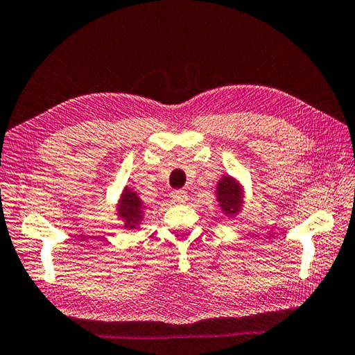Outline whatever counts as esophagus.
<instances>
[{
	"instance_id": "1",
	"label": "esophagus",
	"mask_w": 355,
	"mask_h": 355,
	"mask_svg": "<svg viewBox=\"0 0 355 355\" xmlns=\"http://www.w3.org/2000/svg\"><path fill=\"white\" fill-rule=\"evenodd\" d=\"M187 191L185 190H176V191H173V195H171V199L175 200V202H178V204H182V202H185L187 200Z\"/></svg>"
}]
</instances>
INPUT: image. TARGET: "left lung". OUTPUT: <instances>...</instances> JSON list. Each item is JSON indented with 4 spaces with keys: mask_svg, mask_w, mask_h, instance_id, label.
Returning a JSON list of instances; mask_svg holds the SVG:
<instances>
[{
    "mask_svg": "<svg viewBox=\"0 0 355 355\" xmlns=\"http://www.w3.org/2000/svg\"><path fill=\"white\" fill-rule=\"evenodd\" d=\"M244 190L235 178L225 175L216 187V200L220 211L227 216H236L243 209Z\"/></svg>",
    "mask_w": 355,
    "mask_h": 355,
    "instance_id": "obj_1",
    "label": "left lung"
}]
</instances>
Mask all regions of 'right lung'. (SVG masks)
<instances>
[{
  "label": "right lung",
  "instance_id": "add662e5",
  "mask_svg": "<svg viewBox=\"0 0 355 355\" xmlns=\"http://www.w3.org/2000/svg\"><path fill=\"white\" fill-rule=\"evenodd\" d=\"M117 215L125 224V229H136L140 220L144 218V202L137 196L136 191H132L128 187H125L122 196L117 204Z\"/></svg>",
  "mask_w": 355,
  "mask_h": 355
}]
</instances>
